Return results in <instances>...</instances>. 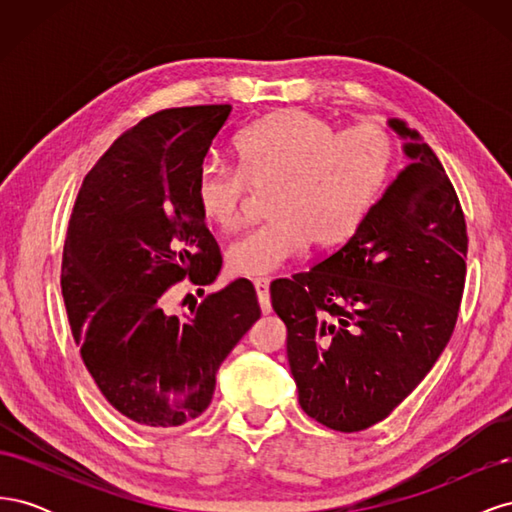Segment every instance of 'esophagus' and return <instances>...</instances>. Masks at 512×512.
Returning <instances> with one entry per match:
<instances>
[{"mask_svg":"<svg viewBox=\"0 0 512 512\" xmlns=\"http://www.w3.org/2000/svg\"><path fill=\"white\" fill-rule=\"evenodd\" d=\"M269 284H271V280H267V277H262V280H256V282H254V288H256V294H258V303H260L262 314H271Z\"/></svg>","mask_w":512,"mask_h":512,"instance_id":"esophagus-1","label":"esophagus"}]
</instances>
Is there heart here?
I'll return each instance as SVG.
<instances>
[{
  "label": "heart",
  "instance_id": "heart-1",
  "mask_svg": "<svg viewBox=\"0 0 512 512\" xmlns=\"http://www.w3.org/2000/svg\"><path fill=\"white\" fill-rule=\"evenodd\" d=\"M236 170L200 164L194 203L209 226L232 230L241 218L245 185L271 190L269 222L247 230L228 247L230 273L262 280L299 258L309 243H344L361 228L389 183L393 141L380 126L339 132L305 111H280L252 123L232 145Z\"/></svg>",
  "mask_w": 512,
  "mask_h": 512
}]
</instances>
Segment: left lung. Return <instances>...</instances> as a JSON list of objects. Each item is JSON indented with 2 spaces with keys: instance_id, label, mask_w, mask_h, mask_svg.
Here are the masks:
<instances>
[{
  "instance_id": "8db88e82",
  "label": "left lung",
  "mask_w": 512,
  "mask_h": 512,
  "mask_svg": "<svg viewBox=\"0 0 512 512\" xmlns=\"http://www.w3.org/2000/svg\"><path fill=\"white\" fill-rule=\"evenodd\" d=\"M386 126L410 164L346 245L271 286L301 408L346 433L382 421L429 374L466 282L468 235L453 183L406 121Z\"/></svg>"
}]
</instances>
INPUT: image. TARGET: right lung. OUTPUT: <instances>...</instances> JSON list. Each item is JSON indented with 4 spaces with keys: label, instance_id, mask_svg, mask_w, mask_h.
I'll list each match as a JSON object with an SVG mask.
<instances>
[{
    "label": "right lung",
    "instance_id": "right-lung-1",
    "mask_svg": "<svg viewBox=\"0 0 512 512\" xmlns=\"http://www.w3.org/2000/svg\"><path fill=\"white\" fill-rule=\"evenodd\" d=\"M230 111L183 106L136 123L91 168L74 203L61 262L74 342L108 404L143 427L203 414L222 361L260 318L243 277L183 318L162 307L173 284H211L222 269L194 179Z\"/></svg>",
    "mask_w": 512,
    "mask_h": 512
}]
</instances>
